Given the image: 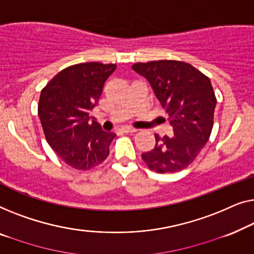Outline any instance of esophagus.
I'll list each match as a JSON object with an SVG mask.
<instances>
[{
    "mask_svg": "<svg viewBox=\"0 0 254 254\" xmlns=\"http://www.w3.org/2000/svg\"><path fill=\"white\" fill-rule=\"evenodd\" d=\"M121 131H122V132H126V133H130V132H135V131H137V128L128 127H124L121 128Z\"/></svg>",
    "mask_w": 254,
    "mask_h": 254,
    "instance_id": "34e87169",
    "label": "esophagus"
}]
</instances>
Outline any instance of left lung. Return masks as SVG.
Masks as SVG:
<instances>
[{"label":"left lung","mask_w":254,"mask_h":254,"mask_svg":"<svg viewBox=\"0 0 254 254\" xmlns=\"http://www.w3.org/2000/svg\"><path fill=\"white\" fill-rule=\"evenodd\" d=\"M132 69L147 79L174 131L155 134L154 148L142 153V160L160 174L183 170L197 158L213 128L216 98L209 78L181 61L135 63Z\"/></svg>","instance_id":"obj_1"}]
</instances>
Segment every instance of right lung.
<instances>
[{"mask_svg":"<svg viewBox=\"0 0 254 254\" xmlns=\"http://www.w3.org/2000/svg\"><path fill=\"white\" fill-rule=\"evenodd\" d=\"M116 66L98 62L74 64L57 73L41 91L38 115L46 140L74 169H91L109 154L116 134L103 131L90 113Z\"/></svg>","mask_w":254,"mask_h":254,"instance_id":"right-lung-1","label":"right lung"}]
</instances>
